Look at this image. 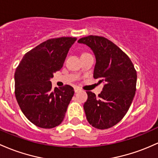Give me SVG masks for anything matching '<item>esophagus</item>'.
Listing matches in <instances>:
<instances>
[{"instance_id":"esophagus-1","label":"esophagus","mask_w":158,"mask_h":158,"mask_svg":"<svg viewBox=\"0 0 158 158\" xmlns=\"http://www.w3.org/2000/svg\"><path fill=\"white\" fill-rule=\"evenodd\" d=\"M74 91H75L76 93H77V92H79V91H80L81 89H80V88H79L76 87L75 88H74Z\"/></svg>"}]
</instances>
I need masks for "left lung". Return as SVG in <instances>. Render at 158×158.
<instances>
[{
	"mask_svg": "<svg viewBox=\"0 0 158 158\" xmlns=\"http://www.w3.org/2000/svg\"><path fill=\"white\" fill-rule=\"evenodd\" d=\"M78 43L92 50L96 58L94 78L104 83L98 97L87 91L88 100L83 106L86 118L94 127L108 129L124 118L132 103L136 71L129 57L106 38L90 35Z\"/></svg>",
	"mask_w": 158,
	"mask_h": 158,
	"instance_id": "obj_1",
	"label": "left lung"
}]
</instances>
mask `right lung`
<instances>
[{"instance_id":"add662e5","label":"right lung","mask_w":158,"mask_h":158,"mask_svg":"<svg viewBox=\"0 0 158 158\" xmlns=\"http://www.w3.org/2000/svg\"><path fill=\"white\" fill-rule=\"evenodd\" d=\"M76 37L45 41L24 55L15 72V95L27 119L41 128L50 129L64 120L74 94L73 88H52L53 73L62 68Z\"/></svg>"}]
</instances>
